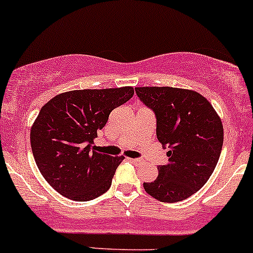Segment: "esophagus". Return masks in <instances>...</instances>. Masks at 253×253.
<instances>
[{
  "mask_svg": "<svg viewBox=\"0 0 253 253\" xmlns=\"http://www.w3.org/2000/svg\"><path fill=\"white\" fill-rule=\"evenodd\" d=\"M131 162L134 163V165H139L141 160H139V158H131Z\"/></svg>",
  "mask_w": 253,
  "mask_h": 253,
  "instance_id": "esophagus-1",
  "label": "esophagus"
}]
</instances>
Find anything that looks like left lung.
Instances as JSON below:
<instances>
[{
	"label": "left lung",
	"instance_id": "obj_1",
	"mask_svg": "<svg viewBox=\"0 0 253 253\" xmlns=\"http://www.w3.org/2000/svg\"><path fill=\"white\" fill-rule=\"evenodd\" d=\"M135 93L156 116L157 139L168 148V163L155 181L144 182L150 196L175 203L201 190L211 176L223 144V126L201 93L176 87L144 86Z\"/></svg>",
	"mask_w": 253,
	"mask_h": 253
}]
</instances>
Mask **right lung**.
Returning a JSON list of instances; mask_svg holds the SVG:
<instances>
[{"instance_id":"obj_1","label":"right lung","mask_w":253,"mask_h":253,"mask_svg":"<svg viewBox=\"0 0 253 253\" xmlns=\"http://www.w3.org/2000/svg\"><path fill=\"white\" fill-rule=\"evenodd\" d=\"M133 87L74 90L42 107L31 127V148L42 175L69 199L86 202L107 192L124 156L101 154L97 132L113 109L132 98Z\"/></svg>"}]
</instances>
